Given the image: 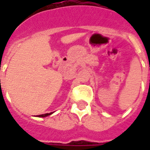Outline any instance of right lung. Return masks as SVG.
Wrapping results in <instances>:
<instances>
[{
	"label": "right lung",
	"mask_w": 150,
	"mask_h": 150,
	"mask_svg": "<svg viewBox=\"0 0 150 150\" xmlns=\"http://www.w3.org/2000/svg\"><path fill=\"white\" fill-rule=\"evenodd\" d=\"M53 112H50V113H46V114H42V115H39V116H38V117H46V116H48L50 115H51Z\"/></svg>",
	"instance_id": "right-lung-1"
}]
</instances>
